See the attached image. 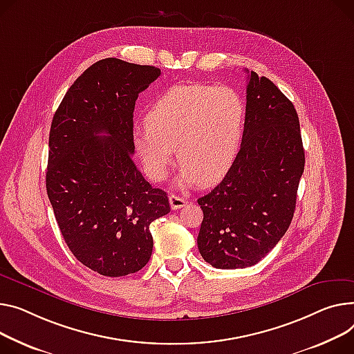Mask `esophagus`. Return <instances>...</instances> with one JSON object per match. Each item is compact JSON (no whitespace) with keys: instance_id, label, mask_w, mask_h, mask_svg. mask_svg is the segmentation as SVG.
Instances as JSON below:
<instances>
[{"instance_id":"obj_1","label":"esophagus","mask_w":354,"mask_h":354,"mask_svg":"<svg viewBox=\"0 0 354 354\" xmlns=\"http://www.w3.org/2000/svg\"><path fill=\"white\" fill-rule=\"evenodd\" d=\"M169 203H171V207H172L174 210H176V209L183 207L185 203H186V201H185L182 196H178V195L172 194V195L169 196Z\"/></svg>"}]
</instances>
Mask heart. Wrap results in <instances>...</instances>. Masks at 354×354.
<instances>
[{
    "label": "heart",
    "instance_id": "1",
    "mask_svg": "<svg viewBox=\"0 0 354 354\" xmlns=\"http://www.w3.org/2000/svg\"><path fill=\"white\" fill-rule=\"evenodd\" d=\"M246 105L225 85L185 84L165 91L147 112V127L132 133L145 174L155 182L168 174L176 148L182 163L178 183L219 180L239 152Z\"/></svg>",
    "mask_w": 354,
    "mask_h": 354
}]
</instances>
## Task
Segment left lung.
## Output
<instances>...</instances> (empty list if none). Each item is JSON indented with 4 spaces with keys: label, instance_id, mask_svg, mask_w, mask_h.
<instances>
[{
    "label": "left lung",
    "instance_id": "left-lung-1",
    "mask_svg": "<svg viewBox=\"0 0 354 354\" xmlns=\"http://www.w3.org/2000/svg\"><path fill=\"white\" fill-rule=\"evenodd\" d=\"M304 171L299 116L269 78L248 71L242 145L222 182L198 199V248L218 269L256 265L293 219Z\"/></svg>",
    "mask_w": 354,
    "mask_h": 354
}]
</instances>
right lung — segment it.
<instances>
[{"label":"right lung","mask_w":354,"mask_h":354,"mask_svg":"<svg viewBox=\"0 0 354 354\" xmlns=\"http://www.w3.org/2000/svg\"><path fill=\"white\" fill-rule=\"evenodd\" d=\"M159 75L156 66L101 59L71 85L53 118L46 194L69 250L102 276L142 269L153 248L149 226L171 212L167 192L132 158L135 101Z\"/></svg>","instance_id":"1"}]
</instances>
